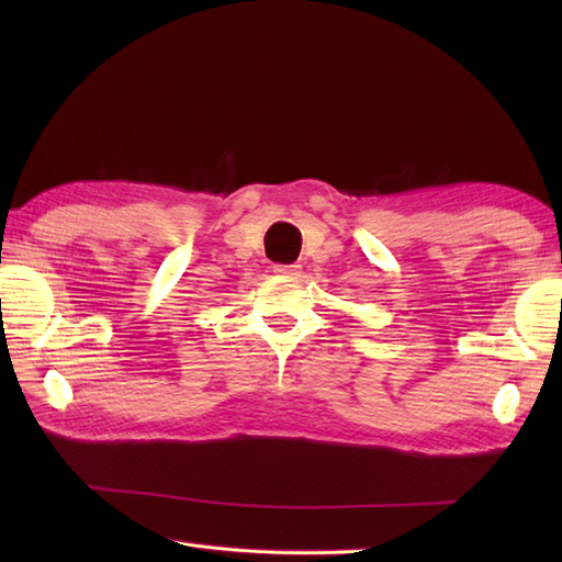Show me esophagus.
I'll list each match as a JSON object with an SVG mask.
<instances>
[{"instance_id": "34e87169", "label": "esophagus", "mask_w": 562, "mask_h": 562, "mask_svg": "<svg viewBox=\"0 0 562 562\" xmlns=\"http://www.w3.org/2000/svg\"><path fill=\"white\" fill-rule=\"evenodd\" d=\"M272 272H274V274H280V278H290V280H294L296 274H300V266H274V268H272Z\"/></svg>"}]
</instances>
